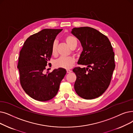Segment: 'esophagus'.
Returning <instances> with one entry per match:
<instances>
[{
	"instance_id": "1",
	"label": "esophagus",
	"mask_w": 133,
	"mask_h": 133,
	"mask_svg": "<svg viewBox=\"0 0 133 133\" xmlns=\"http://www.w3.org/2000/svg\"><path fill=\"white\" fill-rule=\"evenodd\" d=\"M66 71H67V73H71V72H72V70H67Z\"/></svg>"
}]
</instances>
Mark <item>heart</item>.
<instances>
[{"label":"heart","instance_id":"obj_1","mask_svg":"<svg viewBox=\"0 0 133 133\" xmlns=\"http://www.w3.org/2000/svg\"><path fill=\"white\" fill-rule=\"evenodd\" d=\"M65 40L68 45L72 49L77 47L78 41L77 38L72 35H68L65 38ZM57 42L56 40L53 42L51 45V54L54 56L57 55ZM76 61V59L73 56L60 57L54 61V66L57 68H62L65 69L71 68Z\"/></svg>","mask_w":133,"mask_h":133}]
</instances>
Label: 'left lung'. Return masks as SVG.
I'll return each mask as SVG.
<instances>
[{
  "label": "left lung",
  "mask_w": 133,
  "mask_h": 133,
  "mask_svg": "<svg viewBox=\"0 0 133 133\" xmlns=\"http://www.w3.org/2000/svg\"><path fill=\"white\" fill-rule=\"evenodd\" d=\"M71 33L83 48L78 64L88 66L73 68L77 76L75 91L84 99L96 98L106 91L111 82L115 67L112 47L105 35L92 28H74Z\"/></svg>",
  "instance_id": "1"
}]
</instances>
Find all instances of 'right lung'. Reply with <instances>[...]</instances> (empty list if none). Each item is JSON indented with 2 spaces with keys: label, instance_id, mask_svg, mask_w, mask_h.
I'll return each mask as SVG.
<instances>
[{
  "label": "right lung",
  "instance_id": "obj_1",
  "mask_svg": "<svg viewBox=\"0 0 133 133\" xmlns=\"http://www.w3.org/2000/svg\"><path fill=\"white\" fill-rule=\"evenodd\" d=\"M62 30L44 29L33 34L26 39L20 51L17 68L21 85L25 93L35 100L45 102L54 98L66 74L62 68L44 73L52 55L53 42Z\"/></svg>",
  "mask_w": 133,
  "mask_h": 133
}]
</instances>
